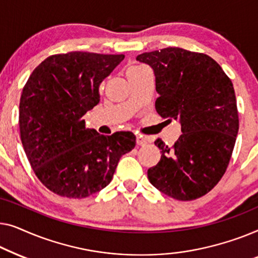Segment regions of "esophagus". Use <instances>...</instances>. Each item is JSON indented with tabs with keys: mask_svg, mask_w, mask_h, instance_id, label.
<instances>
[{
	"mask_svg": "<svg viewBox=\"0 0 258 258\" xmlns=\"http://www.w3.org/2000/svg\"><path fill=\"white\" fill-rule=\"evenodd\" d=\"M148 141H150V138L143 136V134H138L137 136V144L140 145V146H144L146 145Z\"/></svg>",
	"mask_w": 258,
	"mask_h": 258,
	"instance_id": "1",
	"label": "esophagus"
}]
</instances>
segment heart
<instances>
[{
	"instance_id": "1",
	"label": "heart",
	"mask_w": 258,
	"mask_h": 258,
	"mask_svg": "<svg viewBox=\"0 0 258 258\" xmlns=\"http://www.w3.org/2000/svg\"><path fill=\"white\" fill-rule=\"evenodd\" d=\"M134 68H137V67H134Z\"/></svg>"
}]
</instances>
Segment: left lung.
<instances>
[{
  "label": "left lung",
  "instance_id": "left-lung-1",
  "mask_svg": "<svg viewBox=\"0 0 258 258\" xmlns=\"http://www.w3.org/2000/svg\"><path fill=\"white\" fill-rule=\"evenodd\" d=\"M137 60L154 71L155 110L162 118L179 120L182 132L172 147L154 141L161 159L147 170L148 180L175 200L201 198L226 173L236 141L233 83L212 57L181 48L144 52Z\"/></svg>",
  "mask_w": 258,
  "mask_h": 258
}]
</instances>
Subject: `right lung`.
<instances>
[{
    "label": "right lung",
    "instance_id": "obj_1",
    "mask_svg": "<svg viewBox=\"0 0 258 258\" xmlns=\"http://www.w3.org/2000/svg\"><path fill=\"white\" fill-rule=\"evenodd\" d=\"M124 55L72 51L46 58L32 71L20 100V133L36 176L59 197L88 198L111 182L132 132L103 136L86 128V112L99 103L100 83Z\"/></svg>",
    "mask_w": 258,
    "mask_h": 258
}]
</instances>
